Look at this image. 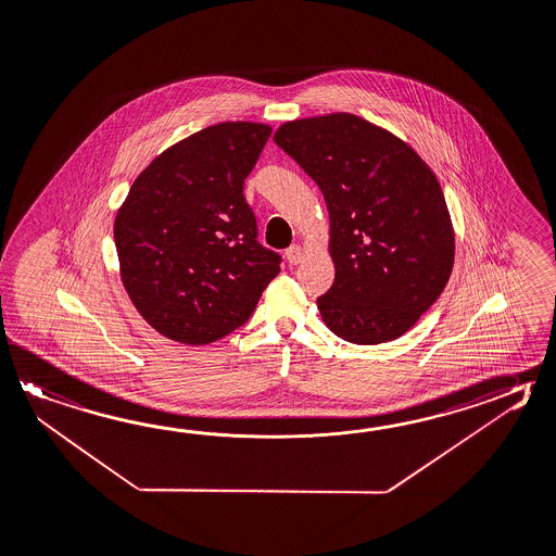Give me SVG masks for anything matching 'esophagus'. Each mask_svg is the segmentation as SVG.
I'll return each instance as SVG.
<instances>
[{"instance_id": "34e87169", "label": "esophagus", "mask_w": 556, "mask_h": 556, "mask_svg": "<svg viewBox=\"0 0 556 556\" xmlns=\"http://www.w3.org/2000/svg\"><path fill=\"white\" fill-rule=\"evenodd\" d=\"M285 257H287L291 265H296V263L303 261V250L299 245H291L289 250L285 251Z\"/></svg>"}]
</instances>
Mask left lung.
<instances>
[{"label":"left lung","instance_id":"8db88e82","mask_svg":"<svg viewBox=\"0 0 556 556\" xmlns=\"http://www.w3.org/2000/svg\"><path fill=\"white\" fill-rule=\"evenodd\" d=\"M273 140L329 207L337 275L317 299L320 317L354 344L402 337L454 267V227L435 174L404 140L354 114L285 123Z\"/></svg>","mask_w":556,"mask_h":556}]
</instances>
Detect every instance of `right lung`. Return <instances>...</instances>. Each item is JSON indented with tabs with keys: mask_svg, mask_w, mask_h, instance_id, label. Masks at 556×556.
<instances>
[{
	"mask_svg": "<svg viewBox=\"0 0 556 556\" xmlns=\"http://www.w3.org/2000/svg\"><path fill=\"white\" fill-rule=\"evenodd\" d=\"M271 126L222 123L164 150L114 219L126 293L160 334L184 344L224 339L248 323L281 255L257 241L243 181Z\"/></svg>",
	"mask_w": 556,
	"mask_h": 556,
	"instance_id": "right-lung-1",
	"label": "right lung"
}]
</instances>
